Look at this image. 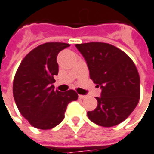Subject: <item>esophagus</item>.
Masks as SVG:
<instances>
[{"instance_id": "34e87169", "label": "esophagus", "mask_w": 154, "mask_h": 154, "mask_svg": "<svg viewBox=\"0 0 154 154\" xmlns=\"http://www.w3.org/2000/svg\"><path fill=\"white\" fill-rule=\"evenodd\" d=\"M78 97H79V98H81V99H84V98L87 97L86 95H78Z\"/></svg>"}]
</instances>
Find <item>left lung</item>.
<instances>
[{"label":"left lung","instance_id":"1","mask_svg":"<svg viewBox=\"0 0 154 154\" xmlns=\"http://www.w3.org/2000/svg\"><path fill=\"white\" fill-rule=\"evenodd\" d=\"M87 62L90 78L102 89L96 97L95 110L89 119L102 127L123 122L137 107L140 98V78L137 67L124 51L103 42L76 44Z\"/></svg>","mask_w":154,"mask_h":154}]
</instances>
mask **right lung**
<instances>
[{
	"instance_id": "1",
	"label": "right lung",
	"mask_w": 154,
	"mask_h": 154,
	"mask_svg": "<svg viewBox=\"0 0 154 154\" xmlns=\"http://www.w3.org/2000/svg\"><path fill=\"white\" fill-rule=\"evenodd\" d=\"M63 42L42 44L25 57L13 81V96L21 115L38 129H51L64 119L66 107L78 98L74 90H54L57 57L69 47Z\"/></svg>"
}]
</instances>
